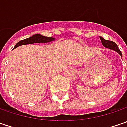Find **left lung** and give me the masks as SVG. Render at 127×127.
Returning <instances> with one entry per match:
<instances>
[{"label":"left lung","instance_id":"8db88e82","mask_svg":"<svg viewBox=\"0 0 127 127\" xmlns=\"http://www.w3.org/2000/svg\"><path fill=\"white\" fill-rule=\"evenodd\" d=\"M100 38L103 46H105V47H106V48H109L110 49H112V50H114V51H116L117 52H118L120 54V56H122V52H121L120 49H119V48H118L117 45L116 44V43H115L114 42H112V41L106 40L104 38H102V37H100Z\"/></svg>","mask_w":127,"mask_h":127}]
</instances>
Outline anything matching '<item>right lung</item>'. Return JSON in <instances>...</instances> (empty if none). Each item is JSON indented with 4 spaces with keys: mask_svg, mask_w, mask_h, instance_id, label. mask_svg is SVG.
Masks as SVG:
<instances>
[{
    "mask_svg": "<svg viewBox=\"0 0 127 127\" xmlns=\"http://www.w3.org/2000/svg\"><path fill=\"white\" fill-rule=\"evenodd\" d=\"M54 38L53 37H47L42 36L41 34H34L32 37H29L27 39L21 40L19 42H17L14 47V49L17 48V46H21V45H25V44H34V43H47V42H52L54 41Z\"/></svg>",
    "mask_w": 127,
    "mask_h": 127,
    "instance_id": "right-lung-1",
    "label": "right lung"
}]
</instances>
